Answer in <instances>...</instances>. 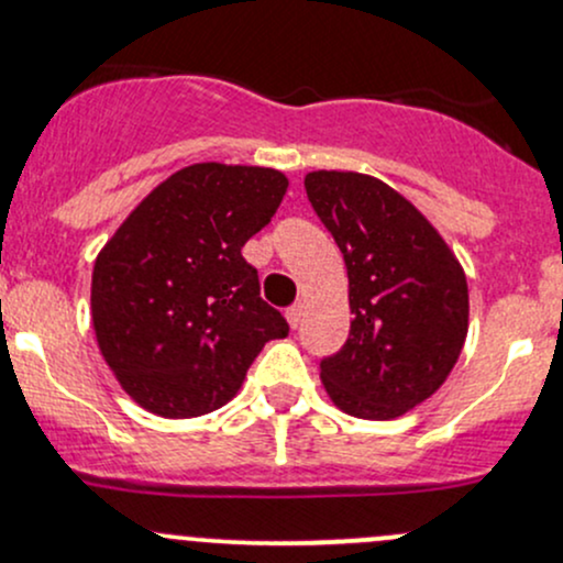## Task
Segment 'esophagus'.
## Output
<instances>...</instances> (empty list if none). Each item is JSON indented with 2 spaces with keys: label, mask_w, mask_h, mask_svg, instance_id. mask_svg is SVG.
I'll return each mask as SVG.
<instances>
[{
  "label": "esophagus",
  "mask_w": 563,
  "mask_h": 563,
  "mask_svg": "<svg viewBox=\"0 0 563 563\" xmlns=\"http://www.w3.org/2000/svg\"><path fill=\"white\" fill-rule=\"evenodd\" d=\"M301 314H305V307L301 305H291L286 310V318H288V325H291V329H296V325L301 323Z\"/></svg>",
  "instance_id": "esophagus-1"
}]
</instances>
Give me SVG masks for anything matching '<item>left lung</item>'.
I'll list each match as a JSON object with an SVG mask.
<instances>
[{
  "label": "left lung",
  "mask_w": 563,
  "mask_h": 563,
  "mask_svg": "<svg viewBox=\"0 0 563 563\" xmlns=\"http://www.w3.org/2000/svg\"><path fill=\"white\" fill-rule=\"evenodd\" d=\"M307 197L350 277V336L320 361L325 393L361 419H395L446 382L467 336V280L435 227L374 176L314 170Z\"/></svg>",
  "instance_id": "8db88e82"
}]
</instances>
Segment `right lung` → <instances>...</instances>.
<instances>
[{
  "mask_svg": "<svg viewBox=\"0 0 563 563\" xmlns=\"http://www.w3.org/2000/svg\"><path fill=\"white\" fill-rule=\"evenodd\" d=\"M286 189L280 170L189 165L152 189L98 253V347L146 411L189 419L219 409L264 344L288 336L240 253Z\"/></svg>",
  "mask_w": 563,
  "mask_h": 563,
  "instance_id": "obj_1",
  "label": "right lung"
}]
</instances>
